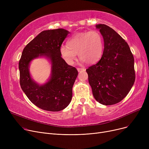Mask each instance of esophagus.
Instances as JSON below:
<instances>
[{
    "label": "esophagus",
    "instance_id": "34e87169",
    "mask_svg": "<svg viewBox=\"0 0 149 149\" xmlns=\"http://www.w3.org/2000/svg\"><path fill=\"white\" fill-rule=\"evenodd\" d=\"M86 69L84 68H77V70L79 72H80V71H84Z\"/></svg>",
    "mask_w": 149,
    "mask_h": 149
}]
</instances>
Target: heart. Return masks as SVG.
<instances>
[{
    "label": "heart",
    "mask_w": 149,
    "mask_h": 149,
    "mask_svg": "<svg viewBox=\"0 0 149 149\" xmlns=\"http://www.w3.org/2000/svg\"><path fill=\"white\" fill-rule=\"evenodd\" d=\"M67 45L60 47L62 58L68 65H73L78 54L82 61L93 64L101 58L103 50V38L97 31L77 33L70 37Z\"/></svg>",
    "instance_id": "1"
}]
</instances>
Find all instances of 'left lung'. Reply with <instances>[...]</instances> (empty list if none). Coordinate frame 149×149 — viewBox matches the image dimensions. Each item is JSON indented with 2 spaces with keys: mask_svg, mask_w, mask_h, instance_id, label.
<instances>
[{
  "mask_svg": "<svg viewBox=\"0 0 149 149\" xmlns=\"http://www.w3.org/2000/svg\"><path fill=\"white\" fill-rule=\"evenodd\" d=\"M96 28L103 36L104 48L101 59L86 72L95 99L112 105L126 97L134 84V58L127 43L112 28L104 24Z\"/></svg>",
  "mask_w": 149,
  "mask_h": 149,
  "instance_id": "8db88e82",
  "label": "left lung"
}]
</instances>
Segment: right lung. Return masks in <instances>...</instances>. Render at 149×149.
Masks as SVG:
<instances>
[{"label": "right lung", "mask_w": 149, "mask_h": 149, "mask_svg": "<svg viewBox=\"0 0 149 149\" xmlns=\"http://www.w3.org/2000/svg\"><path fill=\"white\" fill-rule=\"evenodd\" d=\"M69 33L61 28L42 31L25 47L19 60L22 89L31 102L45 111H60L72 99L78 71L66 63L60 52L61 44ZM39 56L49 58L52 64L51 79L41 86L32 80L29 70L31 60Z\"/></svg>", "instance_id": "1"}]
</instances>
